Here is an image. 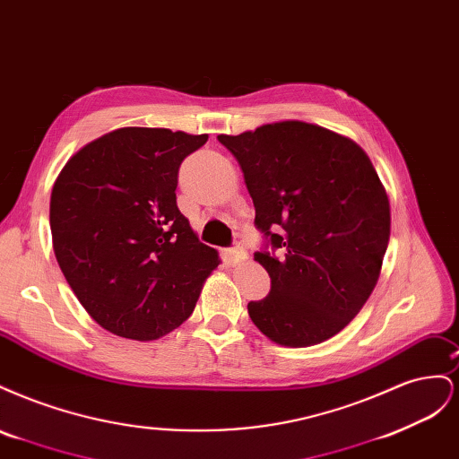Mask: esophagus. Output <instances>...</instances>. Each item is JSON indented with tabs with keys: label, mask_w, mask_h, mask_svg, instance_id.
<instances>
[{
	"label": "esophagus",
	"mask_w": 459,
	"mask_h": 459,
	"mask_svg": "<svg viewBox=\"0 0 459 459\" xmlns=\"http://www.w3.org/2000/svg\"><path fill=\"white\" fill-rule=\"evenodd\" d=\"M226 256H228L230 264H233V266H235V264H241V262L247 260V251L241 245H235L233 248H230V251L226 253Z\"/></svg>",
	"instance_id": "1"
}]
</instances>
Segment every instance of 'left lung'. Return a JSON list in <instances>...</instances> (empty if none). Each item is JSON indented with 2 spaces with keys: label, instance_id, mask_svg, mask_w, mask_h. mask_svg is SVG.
Instances as JSON below:
<instances>
[{
  "label": "left lung",
  "instance_id": "1",
  "mask_svg": "<svg viewBox=\"0 0 459 459\" xmlns=\"http://www.w3.org/2000/svg\"><path fill=\"white\" fill-rule=\"evenodd\" d=\"M218 142L241 166L256 228L281 251L255 255L272 289L248 302L253 324L293 349L337 335L377 285L391 238V204L366 151L300 120L220 134Z\"/></svg>",
  "mask_w": 459,
  "mask_h": 459
}]
</instances>
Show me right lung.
Returning <instances> with one entry per match:
<instances>
[{
	"instance_id": "1",
	"label": "right lung",
	"mask_w": 459,
	"mask_h": 459,
	"mask_svg": "<svg viewBox=\"0 0 459 459\" xmlns=\"http://www.w3.org/2000/svg\"><path fill=\"white\" fill-rule=\"evenodd\" d=\"M208 134L118 128L86 143L53 184L55 258L103 329L155 341L182 325L218 268L176 204L178 169Z\"/></svg>"
}]
</instances>
